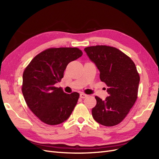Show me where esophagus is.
Returning <instances> with one entry per match:
<instances>
[{
    "instance_id": "esophagus-1",
    "label": "esophagus",
    "mask_w": 159,
    "mask_h": 159,
    "mask_svg": "<svg viewBox=\"0 0 159 159\" xmlns=\"http://www.w3.org/2000/svg\"><path fill=\"white\" fill-rule=\"evenodd\" d=\"M88 97V95H86L85 93H80V98H82V99H84L85 98Z\"/></svg>"
}]
</instances>
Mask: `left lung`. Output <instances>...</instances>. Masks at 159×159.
<instances>
[{
    "label": "left lung",
    "mask_w": 159,
    "mask_h": 159,
    "mask_svg": "<svg viewBox=\"0 0 159 159\" xmlns=\"http://www.w3.org/2000/svg\"><path fill=\"white\" fill-rule=\"evenodd\" d=\"M100 72V80L107 85L105 100L95 96L97 104L92 109L95 121L111 127L127 116L137 98L140 77L132 60L119 50L107 46L84 49Z\"/></svg>",
    "instance_id": "obj_1"
}]
</instances>
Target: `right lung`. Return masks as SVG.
<instances>
[{
    "label": "right lung",
    "instance_id": "obj_1",
    "mask_svg": "<svg viewBox=\"0 0 159 159\" xmlns=\"http://www.w3.org/2000/svg\"><path fill=\"white\" fill-rule=\"evenodd\" d=\"M82 54L77 48H49L34 57L24 71L23 96L28 107L42 122L55 125L70 117L80 94H67L54 85L63 78L70 62Z\"/></svg>",
    "mask_w": 159,
    "mask_h": 159
}]
</instances>
